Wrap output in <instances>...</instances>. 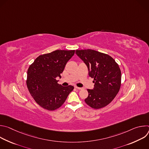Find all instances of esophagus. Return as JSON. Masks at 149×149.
Masks as SVG:
<instances>
[{"mask_svg": "<svg viewBox=\"0 0 149 149\" xmlns=\"http://www.w3.org/2000/svg\"><path fill=\"white\" fill-rule=\"evenodd\" d=\"M75 88L77 90H79L82 89V88H80V87H77V86H76V87H75Z\"/></svg>", "mask_w": 149, "mask_h": 149, "instance_id": "1", "label": "esophagus"}]
</instances>
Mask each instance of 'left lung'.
Returning <instances> with one entry per match:
<instances>
[{
    "instance_id": "obj_1",
    "label": "left lung",
    "mask_w": 149,
    "mask_h": 149,
    "mask_svg": "<svg viewBox=\"0 0 149 149\" xmlns=\"http://www.w3.org/2000/svg\"><path fill=\"white\" fill-rule=\"evenodd\" d=\"M75 54L87 65L89 76L94 79V88L87 89L85 102L94 109L109 104L118 94L121 73L118 63L110 55L93 49L76 50Z\"/></svg>"
}]
</instances>
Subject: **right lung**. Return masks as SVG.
Masks as SVG:
<instances>
[{
  "instance_id": "1",
  "label": "right lung",
  "mask_w": 149,
  "mask_h": 149,
  "mask_svg": "<svg viewBox=\"0 0 149 149\" xmlns=\"http://www.w3.org/2000/svg\"><path fill=\"white\" fill-rule=\"evenodd\" d=\"M75 50H56L40 55L29 66L27 72L28 89L35 102L46 110L53 111L64 103L72 86L63 87L58 84L57 77L65 68Z\"/></svg>"
}]
</instances>
